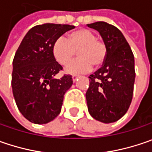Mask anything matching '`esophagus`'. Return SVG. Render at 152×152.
<instances>
[{"label":"esophagus","instance_id":"obj_1","mask_svg":"<svg viewBox=\"0 0 152 152\" xmlns=\"http://www.w3.org/2000/svg\"><path fill=\"white\" fill-rule=\"evenodd\" d=\"M78 77H79L78 75H73V76H72V80H73V82H76Z\"/></svg>","mask_w":152,"mask_h":152}]
</instances>
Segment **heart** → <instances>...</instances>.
I'll use <instances>...</instances> for the list:
<instances>
[{
	"label": "heart",
	"instance_id": "heart-1",
	"mask_svg": "<svg viewBox=\"0 0 152 152\" xmlns=\"http://www.w3.org/2000/svg\"><path fill=\"white\" fill-rule=\"evenodd\" d=\"M77 59L66 66V72L70 74L85 73L91 70L93 65L102 64L107 55V48L104 42L96 39L95 34L87 29H81L72 32L67 38H58L53 47V56L60 64L65 65L76 55Z\"/></svg>",
	"mask_w": 152,
	"mask_h": 152
}]
</instances>
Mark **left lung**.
<instances>
[{"mask_svg": "<svg viewBox=\"0 0 152 152\" xmlns=\"http://www.w3.org/2000/svg\"><path fill=\"white\" fill-rule=\"evenodd\" d=\"M87 25L99 32L107 48L102 67L88 76V111L99 122H116L126 114L133 99L134 57L122 33L114 25L103 21Z\"/></svg>", "mask_w": 152, "mask_h": 152, "instance_id": "left-lung-1", "label": "left lung"}]
</instances>
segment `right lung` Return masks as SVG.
<instances>
[{"mask_svg": "<svg viewBox=\"0 0 152 152\" xmlns=\"http://www.w3.org/2000/svg\"><path fill=\"white\" fill-rule=\"evenodd\" d=\"M74 25L43 23L31 28L23 37L12 61V88L17 106L30 122L45 124L61 111L64 95L71 87L70 75L53 78L63 67L53 56L58 38Z\"/></svg>", "mask_w": 152, "mask_h": 152, "instance_id": "1", "label": "right lung"}]
</instances>
